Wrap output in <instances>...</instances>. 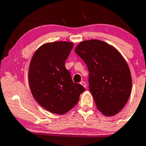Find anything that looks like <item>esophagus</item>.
Masks as SVG:
<instances>
[{"label": "esophagus", "instance_id": "obj_1", "mask_svg": "<svg viewBox=\"0 0 146 146\" xmlns=\"http://www.w3.org/2000/svg\"><path fill=\"white\" fill-rule=\"evenodd\" d=\"M80 84H82V86H83L84 88H86V84L85 82H84V81H82V82H80Z\"/></svg>", "mask_w": 146, "mask_h": 146}]
</instances>
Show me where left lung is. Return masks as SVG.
<instances>
[{
  "mask_svg": "<svg viewBox=\"0 0 146 146\" xmlns=\"http://www.w3.org/2000/svg\"><path fill=\"white\" fill-rule=\"evenodd\" d=\"M74 51L88 67V87L98 109L106 116L117 114L131 91V76L125 60L115 48L99 40L82 42Z\"/></svg>",
  "mask_w": 146,
  "mask_h": 146,
  "instance_id": "obj_1",
  "label": "left lung"
}]
</instances>
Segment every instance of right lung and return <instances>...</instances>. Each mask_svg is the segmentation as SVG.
Here are the masks:
<instances>
[{"label":"right lung","instance_id":"obj_1","mask_svg":"<svg viewBox=\"0 0 146 146\" xmlns=\"http://www.w3.org/2000/svg\"><path fill=\"white\" fill-rule=\"evenodd\" d=\"M73 48L66 41L48 43L41 46L32 57L29 70L31 94L43 108L62 115L76 106L85 91L81 84L74 83L65 67V60Z\"/></svg>","mask_w":146,"mask_h":146}]
</instances>
